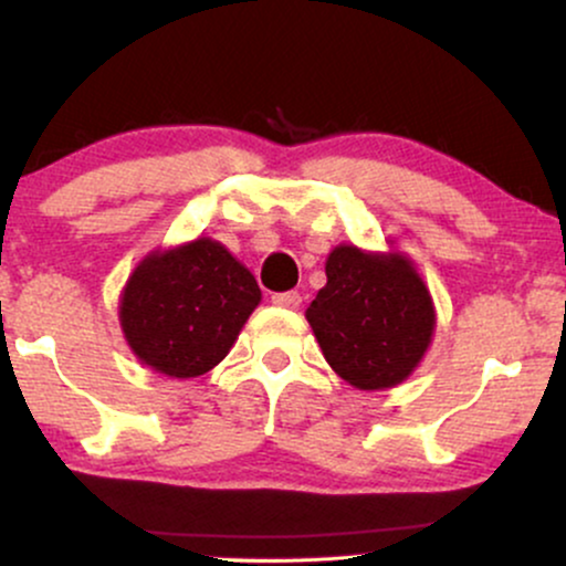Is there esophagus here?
I'll return each mask as SVG.
<instances>
[{
	"label": "esophagus",
	"mask_w": 566,
	"mask_h": 566,
	"mask_svg": "<svg viewBox=\"0 0 566 566\" xmlns=\"http://www.w3.org/2000/svg\"><path fill=\"white\" fill-rule=\"evenodd\" d=\"M271 303L279 305V308H297L301 305V292H276V295H271Z\"/></svg>",
	"instance_id": "esophagus-1"
}]
</instances>
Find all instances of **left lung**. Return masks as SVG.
<instances>
[{
  "mask_svg": "<svg viewBox=\"0 0 566 566\" xmlns=\"http://www.w3.org/2000/svg\"><path fill=\"white\" fill-rule=\"evenodd\" d=\"M324 271L327 284L305 311L324 359L359 391L399 386L420 365L437 327L431 292L412 261L340 244Z\"/></svg>",
  "mask_w": 566,
  "mask_h": 566,
  "instance_id": "1",
  "label": "left lung"
}]
</instances>
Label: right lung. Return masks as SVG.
<instances>
[{"mask_svg": "<svg viewBox=\"0 0 566 566\" xmlns=\"http://www.w3.org/2000/svg\"><path fill=\"white\" fill-rule=\"evenodd\" d=\"M261 303L255 276L216 239L146 255L127 279L119 322L129 348L167 378L220 365Z\"/></svg>", "mask_w": 566, "mask_h": 566, "instance_id": "right-lung-1", "label": "right lung"}]
</instances>
